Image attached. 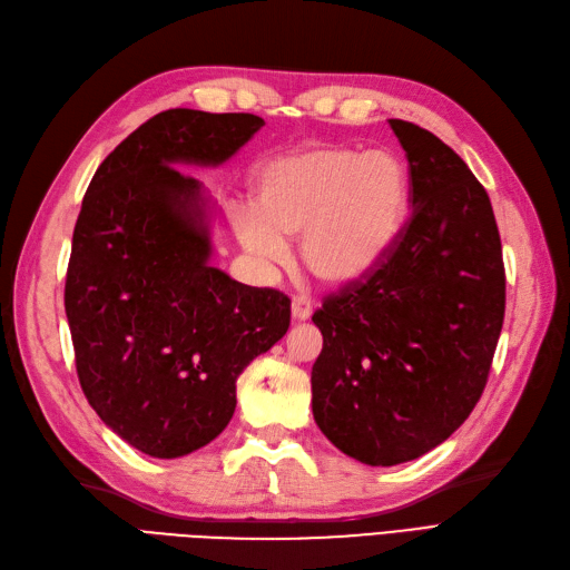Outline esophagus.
<instances>
[{
    "instance_id": "esophagus-1",
    "label": "esophagus",
    "mask_w": 570,
    "mask_h": 570,
    "mask_svg": "<svg viewBox=\"0 0 570 570\" xmlns=\"http://www.w3.org/2000/svg\"><path fill=\"white\" fill-rule=\"evenodd\" d=\"M312 314H314L312 302H308L302 295L292 297V318H295V321H306V318H312Z\"/></svg>"
}]
</instances>
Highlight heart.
<instances>
[{
  "instance_id": "b5f03b06",
  "label": "heart",
  "mask_w": 570,
  "mask_h": 570,
  "mask_svg": "<svg viewBox=\"0 0 570 570\" xmlns=\"http://www.w3.org/2000/svg\"><path fill=\"white\" fill-rule=\"evenodd\" d=\"M409 209V176L390 151L342 145L302 149L256 174L252 209L233 216L256 262L281 264L299 237L304 268L323 285L347 287L385 262Z\"/></svg>"
}]
</instances>
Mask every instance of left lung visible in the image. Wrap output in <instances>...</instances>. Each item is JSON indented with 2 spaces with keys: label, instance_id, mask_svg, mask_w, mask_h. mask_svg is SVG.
I'll return each instance as SVG.
<instances>
[{
  "label": "left lung",
  "instance_id": "8db88e82",
  "mask_svg": "<svg viewBox=\"0 0 570 570\" xmlns=\"http://www.w3.org/2000/svg\"><path fill=\"white\" fill-rule=\"evenodd\" d=\"M409 159L413 212L368 278L314 314L321 433L340 452L396 465L435 450L485 390L504 323L507 275L492 204L440 137L390 118Z\"/></svg>",
  "mask_w": 570,
  "mask_h": 570
}]
</instances>
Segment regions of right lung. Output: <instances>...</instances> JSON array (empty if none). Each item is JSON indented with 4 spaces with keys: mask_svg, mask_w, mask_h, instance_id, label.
<instances>
[{
    "mask_svg": "<svg viewBox=\"0 0 570 570\" xmlns=\"http://www.w3.org/2000/svg\"><path fill=\"white\" fill-rule=\"evenodd\" d=\"M254 114L161 111L101 161L82 197L66 273L80 387L114 433L149 456L209 444L235 383L289 327V299L209 264V199L178 164L218 166Z\"/></svg>",
    "mask_w": 570,
    "mask_h": 570,
    "instance_id": "obj_1",
    "label": "right lung"
}]
</instances>
